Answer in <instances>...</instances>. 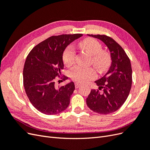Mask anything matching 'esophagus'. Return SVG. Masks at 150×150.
<instances>
[{"label":"esophagus","instance_id":"34e87169","mask_svg":"<svg viewBox=\"0 0 150 150\" xmlns=\"http://www.w3.org/2000/svg\"><path fill=\"white\" fill-rule=\"evenodd\" d=\"M81 86V83H75V88H76V89H78V88H79Z\"/></svg>","mask_w":150,"mask_h":150}]
</instances>
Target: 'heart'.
I'll return each mask as SVG.
<instances>
[{
    "mask_svg": "<svg viewBox=\"0 0 150 150\" xmlns=\"http://www.w3.org/2000/svg\"><path fill=\"white\" fill-rule=\"evenodd\" d=\"M79 47L91 56L93 66L99 71H103L109 66L111 62L110 54L102 51V46L98 40L94 39H86L78 44ZM76 51L71 46L66 47L62 55V59L66 66H69L73 64L75 59ZM96 71L91 67H84L76 66L70 71L71 78L78 82L83 83L88 81L96 77Z\"/></svg>",
    "mask_w": 150,
    "mask_h": 150,
    "instance_id": "b5f03b06",
    "label": "heart"
}]
</instances>
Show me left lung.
Here are the masks:
<instances>
[{"label": "left lung", "mask_w": 150, "mask_h": 150, "mask_svg": "<svg viewBox=\"0 0 150 150\" xmlns=\"http://www.w3.org/2000/svg\"><path fill=\"white\" fill-rule=\"evenodd\" d=\"M101 40L110 50L111 64L106 74L95 81L99 89H92L86 99L90 110L107 115L117 111L126 101L132 84L131 62L124 49L106 35L88 34ZM103 89L101 92L99 90Z\"/></svg>", "instance_id": "obj_1"}]
</instances>
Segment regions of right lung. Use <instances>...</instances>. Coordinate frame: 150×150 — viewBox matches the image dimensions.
Returning a JSON list of instances; mask_svg holds the SVG:
<instances>
[{"label":"right lung","instance_id":"1","mask_svg":"<svg viewBox=\"0 0 150 150\" xmlns=\"http://www.w3.org/2000/svg\"><path fill=\"white\" fill-rule=\"evenodd\" d=\"M81 34L53 35L35 46L29 53L23 70L27 96L35 108L46 115L64 111L75 89L73 82L55 87L56 77L64 69L62 55L66 47ZM67 79L64 76V79Z\"/></svg>","mask_w":150,"mask_h":150}]
</instances>
